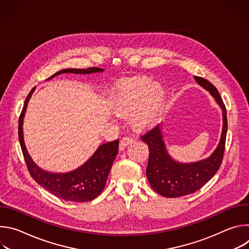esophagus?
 <instances>
[{
  "instance_id": "34e87169",
  "label": "esophagus",
  "mask_w": 249,
  "mask_h": 249,
  "mask_svg": "<svg viewBox=\"0 0 249 249\" xmlns=\"http://www.w3.org/2000/svg\"><path fill=\"white\" fill-rule=\"evenodd\" d=\"M133 138L130 137V136H126V137H123L122 140L120 141V150H124L126 146H128L129 144H132L133 143Z\"/></svg>"
}]
</instances>
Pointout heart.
<instances>
[{"instance_id":"obj_1","label":"heart","mask_w":249,"mask_h":249,"mask_svg":"<svg viewBox=\"0 0 249 249\" xmlns=\"http://www.w3.org/2000/svg\"><path fill=\"white\" fill-rule=\"evenodd\" d=\"M147 78H137L121 84L112 96V107L121 115H131L135 128L152 125L158 117L163 100V89L158 83L150 84Z\"/></svg>"}]
</instances>
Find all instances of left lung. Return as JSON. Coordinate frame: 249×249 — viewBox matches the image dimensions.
<instances>
[{"mask_svg":"<svg viewBox=\"0 0 249 249\" xmlns=\"http://www.w3.org/2000/svg\"><path fill=\"white\" fill-rule=\"evenodd\" d=\"M196 82L210 91L223 109L224 125L220 143L208 159L194 163H179L168 156L161 139L160 128L155 126L142 135L141 140L148 144L150 155L146 169L152 188L164 197L176 198L199 190L219 170L226 148L228 119L226 105L217 89L208 80L195 76Z\"/></svg>","mask_w":249,"mask_h":249,"instance_id":"left-lung-1","label":"left lung"}]
</instances>
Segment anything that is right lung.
<instances>
[{
    "instance_id": "add662e5",
    "label": "right lung",
    "mask_w": 249,
    "mask_h": 249,
    "mask_svg": "<svg viewBox=\"0 0 249 249\" xmlns=\"http://www.w3.org/2000/svg\"><path fill=\"white\" fill-rule=\"evenodd\" d=\"M101 71L103 70L95 67L88 69H65L55 73L50 78L63 73L89 74L93 72H101ZM33 89H34L30 90L25 98L18 119V140L29 174L40 186L63 200L78 203L93 200L105 187L112 163L118 154L119 141L115 140L99 146L93 156L76 170L68 173H50L40 169L30 159L24 145L22 135V120L27 101L29 100Z\"/></svg>"
}]
</instances>
